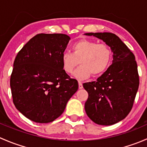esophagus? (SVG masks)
Here are the masks:
<instances>
[{"label":"esophagus","mask_w":147,"mask_h":147,"mask_svg":"<svg viewBox=\"0 0 147 147\" xmlns=\"http://www.w3.org/2000/svg\"><path fill=\"white\" fill-rule=\"evenodd\" d=\"M79 89H82L83 88V86H82V84L81 82H79Z\"/></svg>","instance_id":"esophagus-1"}]
</instances>
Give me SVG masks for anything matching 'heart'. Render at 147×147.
Masks as SVG:
<instances>
[{
  "mask_svg": "<svg viewBox=\"0 0 147 147\" xmlns=\"http://www.w3.org/2000/svg\"><path fill=\"white\" fill-rule=\"evenodd\" d=\"M72 53L65 52L62 54L61 63L64 70L71 73L80 63L72 75L82 80L92 75H100L107 68L112 59V50L107 45L98 44L95 41L81 40L71 47Z\"/></svg>",
  "mask_w": 147,
  "mask_h": 147,
  "instance_id": "1",
  "label": "heart"
}]
</instances>
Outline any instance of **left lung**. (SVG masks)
<instances>
[{
	"mask_svg": "<svg viewBox=\"0 0 147 147\" xmlns=\"http://www.w3.org/2000/svg\"><path fill=\"white\" fill-rule=\"evenodd\" d=\"M84 35L103 40L113 53L112 64L97 81L83 84L89 94L84 104L87 116L100 125H112L124 119L132 108L139 84L135 57L115 34Z\"/></svg>",
	"mask_w": 147,
	"mask_h": 147,
	"instance_id": "8db88e82",
	"label": "left lung"
}]
</instances>
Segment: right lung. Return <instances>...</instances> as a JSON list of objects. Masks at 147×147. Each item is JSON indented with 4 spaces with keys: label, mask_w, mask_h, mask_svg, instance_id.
<instances>
[{
    "label": "right lung",
    "mask_w": 147,
    "mask_h": 147,
    "mask_svg": "<svg viewBox=\"0 0 147 147\" xmlns=\"http://www.w3.org/2000/svg\"><path fill=\"white\" fill-rule=\"evenodd\" d=\"M69 40L65 34H38L15 59L10 82L13 103L35 122L49 123L59 117L78 91V81L69 78L61 63Z\"/></svg>",
    "instance_id": "obj_1"
}]
</instances>
